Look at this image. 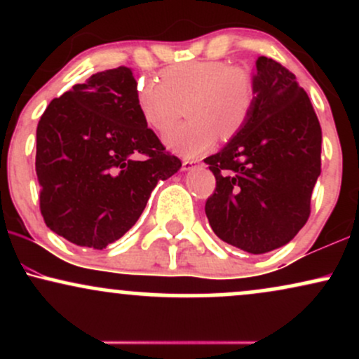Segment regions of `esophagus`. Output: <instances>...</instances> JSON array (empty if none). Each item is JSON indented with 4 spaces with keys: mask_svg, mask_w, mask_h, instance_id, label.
<instances>
[{
    "mask_svg": "<svg viewBox=\"0 0 359 359\" xmlns=\"http://www.w3.org/2000/svg\"><path fill=\"white\" fill-rule=\"evenodd\" d=\"M201 162L199 160H191V158H185L182 162V170L184 172H189V170H194L196 167H199Z\"/></svg>",
    "mask_w": 359,
    "mask_h": 359,
    "instance_id": "34e87169",
    "label": "esophagus"
}]
</instances>
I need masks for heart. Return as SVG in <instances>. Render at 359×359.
I'll return each mask as SVG.
<instances>
[{"instance_id": "heart-1", "label": "heart", "mask_w": 359, "mask_h": 359, "mask_svg": "<svg viewBox=\"0 0 359 359\" xmlns=\"http://www.w3.org/2000/svg\"><path fill=\"white\" fill-rule=\"evenodd\" d=\"M257 101L253 76L222 60H191L162 72V82L140 79L137 106L155 131H167L187 106L191 118L165 135V145L184 156L203 155L217 135L233 138L246 126Z\"/></svg>"}]
</instances>
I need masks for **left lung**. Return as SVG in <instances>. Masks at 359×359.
<instances>
[{
  "label": "left lung",
  "mask_w": 359,
  "mask_h": 359,
  "mask_svg": "<svg viewBox=\"0 0 359 359\" xmlns=\"http://www.w3.org/2000/svg\"><path fill=\"white\" fill-rule=\"evenodd\" d=\"M253 81L257 101L246 126L204 158L216 177L205 216L222 241L262 255L287 245L309 219L323 131L306 90L283 65L258 57Z\"/></svg>",
  "instance_id": "obj_1"
}]
</instances>
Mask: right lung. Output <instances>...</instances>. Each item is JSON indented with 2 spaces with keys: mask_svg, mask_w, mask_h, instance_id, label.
I'll return each mask as SVG.
<instances>
[{
  "mask_svg": "<svg viewBox=\"0 0 359 359\" xmlns=\"http://www.w3.org/2000/svg\"><path fill=\"white\" fill-rule=\"evenodd\" d=\"M137 84L130 67L94 74L55 97L36 126L40 211L77 246L119 240L155 185L182 167L140 114Z\"/></svg>",
  "mask_w": 359,
  "mask_h": 359,
  "instance_id": "1",
  "label": "right lung"
}]
</instances>
